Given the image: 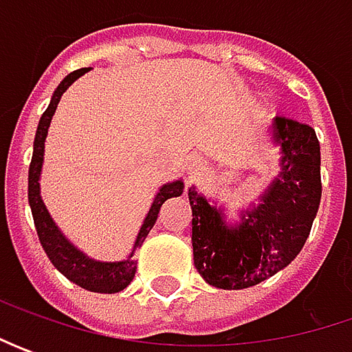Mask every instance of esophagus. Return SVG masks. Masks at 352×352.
<instances>
[{
	"mask_svg": "<svg viewBox=\"0 0 352 352\" xmlns=\"http://www.w3.org/2000/svg\"><path fill=\"white\" fill-rule=\"evenodd\" d=\"M192 168H199V164H192Z\"/></svg>",
	"mask_w": 352,
	"mask_h": 352,
	"instance_id": "obj_1",
	"label": "esophagus"
}]
</instances>
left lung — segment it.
<instances>
[{
    "instance_id": "8db88e82",
    "label": "left lung",
    "mask_w": 352,
    "mask_h": 352,
    "mask_svg": "<svg viewBox=\"0 0 352 352\" xmlns=\"http://www.w3.org/2000/svg\"><path fill=\"white\" fill-rule=\"evenodd\" d=\"M272 139L280 146V176L261 194V204L227 225L223 211L188 190L192 206L194 264L215 288L243 290L274 276L307 241L321 199V155L316 131L288 117H274Z\"/></svg>"
}]
</instances>
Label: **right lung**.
Wrapping results in <instances>:
<instances>
[{"mask_svg": "<svg viewBox=\"0 0 352 352\" xmlns=\"http://www.w3.org/2000/svg\"><path fill=\"white\" fill-rule=\"evenodd\" d=\"M89 68H80L66 76L58 84V88L54 89L52 100L48 103L47 111L43 113L38 127H36V135H34L33 144V158H31V166H29V206L33 211L34 227H36V235L43 245V249L50 258V263L56 266V270H60L64 276L70 282L78 284L80 288L89 292H100V294H116L127 288L131 280L135 278V270H137V263L133 261V252L137 247H141L142 241L151 233V229L155 227L158 211L162 208V204L170 199V197L180 196L184 192V182L176 180V182L164 184L158 194H156L155 201L151 206V210L146 213L144 221H142L141 231L137 235L133 252L129 254L125 261L119 263H100L86 256L82 250H78L62 235L60 229L52 221V217L48 215L47 208L41 199V186H38V178H41V168H43V156H45V139H47L48 127H50V119L56 111V105L60 102L62 94L68 89L70 84H74L76 80L82 74H86Z\"/></svg>", "mask_w": 352, "mask_h": 352, "instance_id": "right-lung-1", "label": "right lung"}]
</instances>
